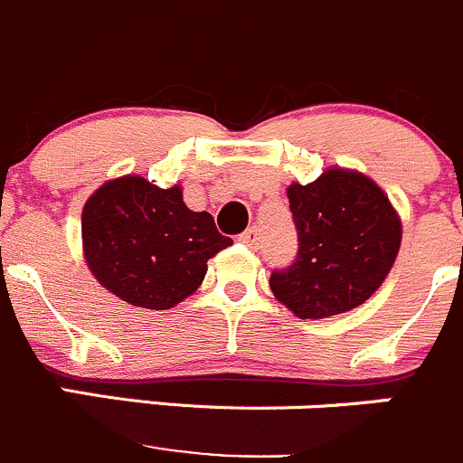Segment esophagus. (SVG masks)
Segmentation results:
<instances>
[{
	"mask_svg": "<svg viewBox=\"0 0 463 463\" xmlns=\"http://www.w3.org/2000/svg\"><path fill=\"white\" fill-rule=\"evenodd\" d=\"M240 241H241V244L250 246V249H258L260 241H262V232H260L258 226H250V228H246L244 232H241Z\"/></svg>",
	"mask_w": 463,
	"mask_h": 463,
	"instance_id": "esophagus-1",
	"label": "esophagus"
}]
</instances>
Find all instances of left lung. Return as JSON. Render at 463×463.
Returning a JSON list of instances; mask_svg holds the SVG:
<instances>
[{
    "mask_svg": "<svg viewBox=\"0 0 463 463\" xmlns=\"http://www.w3.org/2000/svg\"><path fill=\"white\" fill-rule=\"evenodd\" d=\"M298 253L273 269L276 298L300 318L348 312L371 298L401 249V219L371 178L327 169L309 185L287 190Z\"/></svg>",
    "mask_w": 463,
    "mask_h": 463,
    "instance_id": "1",
    "label": "left lung"
}]
</instances>
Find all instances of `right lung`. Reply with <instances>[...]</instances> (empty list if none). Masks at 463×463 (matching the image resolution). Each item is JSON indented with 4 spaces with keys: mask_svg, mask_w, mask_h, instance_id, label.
I'll return each instance as SVG.
<instances>
[{
    "mask_svg": "<svg viewBox=\"0 0 463 463\" xmlns=\"http://www.w3.org/2000/svg\"><path fill=\"white\" fill-rule=\"evenodd\" d=\"M90 271L112 294L146 309H169L199 289L208 260L232 244L213 214L192 213L181 187L142 176L106 183L80 219Z\"/></svg>",
    "mask_w": 463,
    "mask_h": 463,
    "instance_id": "1",
    "label": "right lung"
}]
</instances>
